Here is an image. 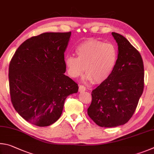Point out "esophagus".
Returning <instances> with one entry per match:
<instances>
[{
  "mask_svg": "<svg viewBox=\"0 0 154 154\" xmlns=\"http://www.w3.org/2000/svg\"><path fill=\"white\" fill-rule=\"evenodd\" d=\"M79 92H84L85 91H86V87H85V86H83V85H80L79 86Z\"/></svg>",
  "mask_w": 154,
  "mask_h": 154,
  "instance_id": "esophagus-1",
  "label": "esophagus"
}]
</instances>
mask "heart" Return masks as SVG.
Returning <instances> with one entry per match:
<instances>
[{
  "mask_svg": "<svg viewBox=\"0 0 154 154\" xmlns=\"http://www.w3.org/2000/svg\"><path fill=\"white\" fill-rule=\"evenodd\" d=\"M75 51L77 57L68 55L64 59L66 71L73 79L81 75L85 67L83 80L101 82L109 77L117 62L118 49L112 42L88 39L78 45Z\"/></svg>",
  "mask_w": 154,
  "mask_h": 154,
  "instance_id": "obj_1",
  "label": "heart"
}]
</instances>
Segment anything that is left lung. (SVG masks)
Masks as SVG:
<instances>
[{"label":"left lung","instance_id":"obj_1","mask_svg":"<svg viewBox=\"0 0 154 154\" xmlns=\"http://www.w3.org/2000/svg\"><path fill=\"white\" fill-rule=\"evenodd\" d=\"M118 44L116 64L108 79L92 91L88 115L101 127L123 125L131 119L144 87V67L138 51L120 34L112 32Z\"/></svg>","mask_w":154,"mask_h":154}]
</instances>
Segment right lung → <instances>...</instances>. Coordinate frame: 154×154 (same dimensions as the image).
<instances>
[{"instance_id":"1","label":"right lung","mask_w":154,"mask_h":154,"mask_svg":"<svg viewBox=\"0 0 154 154\" xmlns=\"http://www.w3.org/2000/svg\"><path fill=\"white\" fill-rule=\"evenodd\" d=\"M71 32H45L26 40L15 51L9 68L11 99L19 114L38 126L61 116L67 96L79 86L66 75L64 53Z\"/></svg>"}]
</instances>
